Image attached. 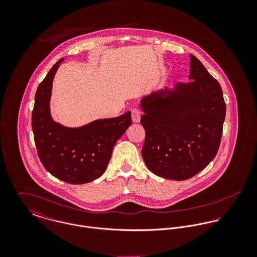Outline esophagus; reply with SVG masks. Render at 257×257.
<instances>
[{
  "label": "esophagus",
  "mask_w": 257,
  "mask_h": 257,
  "mask_svg": "<svg viewBox=\"0 0 257 257\" xmlns=\"http://www.w3.org/2000/svg\"><path fill=\"white\" fill-rule=\"evenodd\" d=\"M141 116H142V111L139 109H134L132 110V118L134 122H140L141 120Z\"/></svg>",
  "instance_id": "1"
}]
</instances>
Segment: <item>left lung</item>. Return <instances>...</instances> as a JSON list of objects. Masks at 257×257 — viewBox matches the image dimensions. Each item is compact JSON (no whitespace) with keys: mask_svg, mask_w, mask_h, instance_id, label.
Segmentation results:
<instances>
[{"mask_svg":"<svg viewBox=\"0 0 257 257\" xmlns=\"http://www.w3.org/2000/svg\"><path fill=\"white\" fill-rule=\"evenodd\" d=\"M190 82L142 100L146 130L143 158L157 176L186 180L217 155L225 116L219 82L190 54Z\"/></svg>","mask_w":257,"mask_h":257,"instance_id":"8db88e82","label":"left lung"}]
</instances>
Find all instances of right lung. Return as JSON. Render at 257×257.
<instances>
[{"label": "right lung", "mask_w": 257, "mask_h": 257, "mask_svg": "<svg viewBox=\"0 0 257 257\" xmlns=\"http://www.w3.org/2000/svg\"><path fill=\"white\" fill-rule=\"evenodd\" d=\"M62 61L63 58L53 65L36 93L32 126L37 154L44 168L57 179L89 183L104 174L116 141L132 124V115L126 111L76 128L55 122L49 101L53 78Z\"/></svg>", "instance_id": "add662e5"}]
</instances>
